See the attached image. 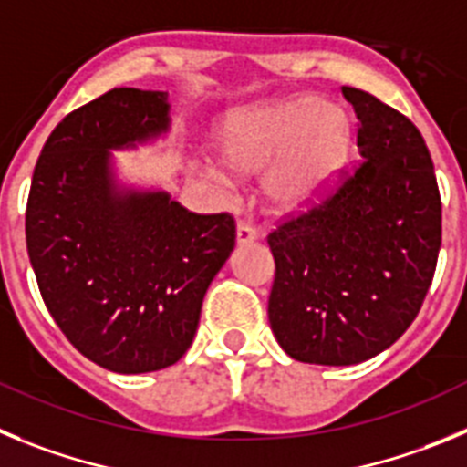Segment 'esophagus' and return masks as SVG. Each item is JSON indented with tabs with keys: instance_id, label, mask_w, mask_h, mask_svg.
I'll return each instance as SVG.
<instances>
[{
	"instance_id": "1",
	"label": "esophagus",
	"mask_w": 467,
	"mask_h": 467,
	"mask_svg": "<svg viewBox=\"0 0 467 467\" xmlns=\"http://www.w3.org/2000/svg\"><path fill=\"white\" fill-rule=\"evenodd\" d=\"M258 237V228H255L251 221H239L237 223V242L239 244H249Z\"/></svg>"
}]
</instances>
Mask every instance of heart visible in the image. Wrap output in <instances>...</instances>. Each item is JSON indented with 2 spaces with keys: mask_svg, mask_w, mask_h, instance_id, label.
Here are the masks:
<instances>
[{
  "mask_svg": "<svg viewBox=\"0 0 467 467\" xmlns=\"http://www.w3.org/2000/svg\"><path fill=\"white\" fill-rule=\"evenodd\" d=\"M351 144L347 113L327 99H297L234 113L221 130L223 161L237 171H260L276 202L305 207L335 182ZM209 179L225 183L218 167Z\"/></svg>",
  "mask_w": 467,
  "mask_h": 467,
  "instance_id": "obj_1",
  "label": "heart"
}]
</instances>
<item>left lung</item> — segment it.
<instances>
[{
	"label": "left lung",
	"instance_id": "8db88e82",
	"mask_svg": "<svg viewBox=\"0 0 467 467\" xmlns=\"http://www.w3.org/2000/svg\"><path fill=\"white\" fill-rule=\"evenodd\" d=\"M342 95L358 119L360 162L267 234L270 326L285 354L314 365L363 363L396 342L442 244V200L417 125L358 88Z\"/></svg>",
	"mask_w": 467,
	"mask_h": 467
}]
</instances>
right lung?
Instances as JSON below:
<instances>
[{"label": "right lung", "instance_id": "obj_1", "mask_svg": "<svg viewBox=\"0 0 467 467\" xmlns=\"http://www.w3.org/2000/svg\"><path fill=\"white\" fill-rule=\"evenodd\" d=\"M167 92L113 88L67 113L36 161L25 212L41 297L99 368H170L195 337L204 293L234 249L233 213H192L165 192H113L109 149L167 130Z\"/></svg>", "mask_w": 467, "mask_h": 467}]
</instances>
